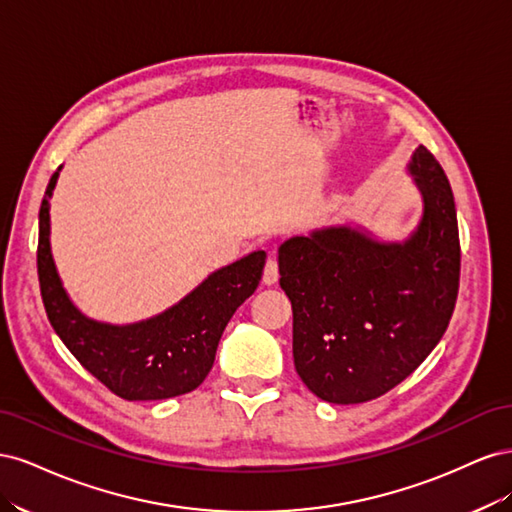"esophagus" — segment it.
I'll list each match as a JSON object with an SVG mask.
<instances>
[{"label":"esophagus","mask_w":512,"mask_h":512,"mask_svg":"<svg viewBox=\"0 0 512 512\" xmlns=\"http://www.w3.org/2000/svg\"><path fill=\"white\" fill-rule=\"evenodd\" d=\"M277 277H280V269H277V260L269 258L267 265H265V273H262V282L267 286H273L277 282Z\"/></svg>","instance_id":"34e87169"}]
</instances>
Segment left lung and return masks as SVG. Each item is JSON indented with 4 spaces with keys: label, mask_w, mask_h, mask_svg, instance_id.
<instances>
[{
    "label": "left lung",
    "mask_w": 512,
    "mask_h": 512,
    "mask_svg": "<svg viewBox=\"0 0 512 512\" xmlns=\"http://www.w3.org/2000/svg\"><path fill=\"white\" fill-rule=\"evenodd\" d=\"M408 173L423 215L404 241L331 226L280 245V286L292 303L297 374L329 404L391 391L438 346L459 290V230L451 183L418 145Z\"/></svg>",
    "instance_id": "left-lung-1"
}]
</instances>
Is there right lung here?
Masks as SVG:
<instances>
[{
  "label": "right lung",
  "mask_w": 512,
  "mask_h": 512,
  "mask_svg": "<svg viewBox=\"0 0 512 512\" xmlns=\"http://www.w3.org/2000/svg\"><path fill=\"white\" fill-rule=\"evenodd\" d=\"M61 166L40 205L38 277L46 316L61 342L91 376L128 401L168 399L203 384L220 337L237 307L258 288L267 254L258 250L213 271L188 297L162 314L111 324L87 318L61 284L51 254V196Z\"/></svg>",
  "instance_id": "obj_1"
}]
</instances>
